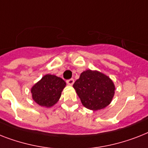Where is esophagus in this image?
<instances>
[{"label": "esophagus", "instance_id": "esophagus-1", "mask_svg": "<svg viewBox=\"0 0 148 148\" xmlns=\"http://www.w3.org/2000/svg\"><path fill=\"white\" fill-rule=\"evenodd\" d=\"M74 79H69V80H67V84H68L69 86H72V85L74 84Z\"/></svg>", "mask_w": 148, "mask_h": 148}]
</instances>
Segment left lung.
Returning a JSON list of instances; mask_svg holds the SVG:
<instances>
[{"mask_svg": "<svg viewBox=\"0 0 148 148\" xmlns=\"http://www.w3.org/2000/svg\"><path fill=\"white\" fill-rule=\"evenodd\" d=\"M73 87L82 105L90 110H99L111 103L116 86L107 75L98 71H83Z\"/></svg>", "mask_w": 148, "mask_h": 148, "instance_id": "8db88e82", "label": "left lung"}]
</instances>
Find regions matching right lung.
<instances>
[{"mask_svg": "<svg viewBox=\"0 0 148 148\" xmlns=\"http://www.w3.org/2000/svg\"><path fill=\"white\" fill-rule=\"evenodd\" d=\"M65 81L53 74H45L31 88L32 98L38 105L51 107L59 100Z\"/></svg>", "mask_w": 148, "mask_h": 148, "instance_id": "right-lung-1", "label": "right lung"}]
</instances>
